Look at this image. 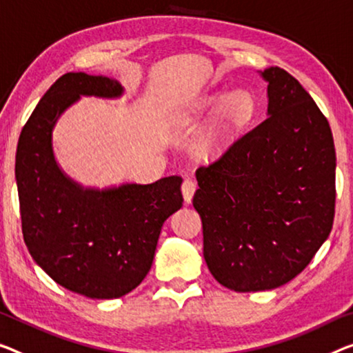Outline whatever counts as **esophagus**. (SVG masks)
I'll list each match as a JSON object with an SVG mask.
<instances>
[{
  "label": "esophagus",
  "mask_w": 353,
  "mask_h": 353,
  "mask_svg": "<svg viewBox=\"0 0 353 353\" xmlns=\"http://www.w3.org/2000/svg\"><path fill=\"white\" fill-rule=\"evenodd\" d=\"M195 189H197V183H195V181L192 180V178H186V180L183 181L181 191H183L184 202H186V203H191V202H192V197H194Z\"/></svg>",
  "instance_id": "1"
}]
</instances>
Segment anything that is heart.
Instances as JSON below:
<instances>
[{"mask_svg": "<svg viewBox=\"0 0 353 353\" xmlns=\"http://www.w3.org/2000/svg\"><path fill=\"white\" fill-rule=\"evenodd\" d=\"M218 108L213 126L203 135L200 150L207 154H213L224 146L238 129L251 120L256 110V102L252 94L246 90H233L229 94L214 91L205 94L195 102L188 113H183L181 120L191 123L200 115H207Z\"/></svg>", "mask_w": 353, "mask_h": 353, "instance_id": "1", "label": "heart"}]
</instances>
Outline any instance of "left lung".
Returning <instances> with one entry per match:
<instances>
[{
  "mask_svg": "<svg viewBox=\"0 0 353 353\" xmlns=\"http://www.w3.org/2000/svg\"><path fill=\"white\" fill-rule=\"evenodd\" d=\"M267 118L219 161L195 172L194 208L203 257L214 279L235 292L271 290L307 267L333 227L336 153L323 113L278 66Z\"/></svg>",
  "mask_w": 353,
  "mask_h": 353,
  "instance_id": "8db88e82",
  "label": "left lung"
}]
</instances>
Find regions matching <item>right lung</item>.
<instances>
[{
	"label": "right lung",
	"mask_w": 353,
	"mask_h": 353,
	"mask_svg": "<svg viewBox=\"0 0 353 353\" xmlns=\"http://www.w3.org/2000/svg\"><path fill=\"white\" fill-rule=\"evenodd\" d=\"M117 80L85 72L59 77L21 129L15 154L21 230L34 262L75 294L120 298L148 274L165 219L183 207L181 176L151 184L85 188L53 151V129L82 96L118 99Z\"/></svg>",
	"instance_id": "1"
}]
</instances>
